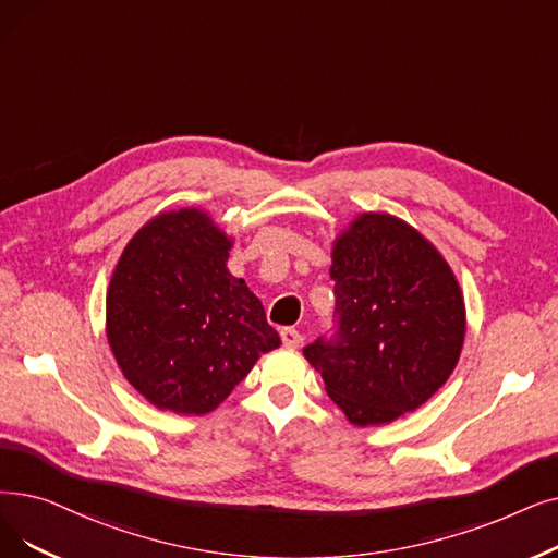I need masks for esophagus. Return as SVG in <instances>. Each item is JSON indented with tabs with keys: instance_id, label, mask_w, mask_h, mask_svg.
Masks as SVG:
<instances>
[{
	"instance_id": "1",
	"label": "esophagus",
	"mask_w": 558,
	"mask_h": 558,
	"mask_svg": "<svg viewBox=\"0 0 558 558\" xmlns=\"http://www.w3.org/2000/svg\"><path fill=\"white\" fill-rule=\"evenodd\" d=\"M280 337H282V344L289 349H296L303 344V335L296 328H282Z\"/></svg>"
}]
</instances>
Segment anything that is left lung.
Instances as JSON below:
<instances>
[{
    "label": "left lung",
    "mask_w": 558,
    "mask_h": 558,
    "mask_svg": "<svg viewBox=\"0 0 558 558\" xmlns=\"http://www.w3.org/2000/svg\"><path fill=\"white\" fill-rule=\"evenodd\" d=\"M337 337L303 349L355 426L390 424L451 376L465 342V301L451 266L410 223L355 216L332 244Z\"/></svg>",
    "instance_id": "8db88e82"
}]
</instances>
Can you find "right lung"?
<instances>
[{"label":"right lung","mask_w":558,"mask_h":558,"mask_svg":"<svg viewBox=\"0 0 558 558\" xmlns=\"http://www.w3.org/2000/svg\"><path fill=\"white\" fill-rule=\"evenodd\" d=\"M196 207L161 211L120 255L107 339L120 372L159 410L205 415L280 347L259 299L228 271L232 248Z\"/></svg>","instance_id":"obj_1"}]
</instances>
